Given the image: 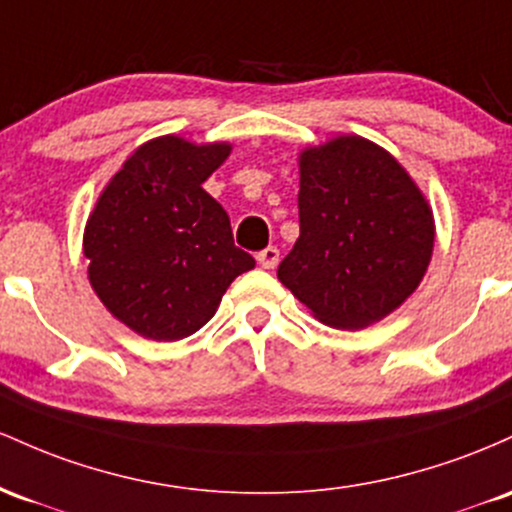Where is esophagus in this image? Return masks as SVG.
<instances>
[{
    "label": "esophagus",
    "mask_w": 512,
    "mask_h": 512,
    "mask_svg": "<svg viewBox=\"0 0 512 512\" xmlns=\"http://www.w3.org/2000/svg\"><path fill=\"white\" fill-rule=\"evenodd\" d=\"M256 258H258V266L268 268V271H271V268L278 266V261H280L278 246H266V249H263V251H258Z\"/></svg>",
    "instance_id": "esophagus-1"
}]
</instances>
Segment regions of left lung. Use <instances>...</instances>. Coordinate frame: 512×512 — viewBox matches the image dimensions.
Here are the masks:
<instances>
[{
  "mask_svg": "<svg viewBox=\"0 0 512 512\" xmlns=\"http://www.w3.org/2000/svg\"><path fill=\"white\" fill-rule=\"evenodd\" d=\"M300 239L278 278L333 329H365L416 290L433 212L389 152L355 135L300 157Z\"/></svg>",
  "mask_w": 512,
  "mask_h": 512,
  "instance_id": "1",
  "label": "left lung"
}]
</instances>
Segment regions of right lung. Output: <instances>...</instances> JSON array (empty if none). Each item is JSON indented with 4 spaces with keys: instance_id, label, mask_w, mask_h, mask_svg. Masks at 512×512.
<instances>
[{
    "instance_id": "right-lung-1",
    "label": "right lung",
    "mask_w": 512,
    "mask_h": 512,
    "mask_svg": "<svg viewBox=\"0 0 512 512\" xmlns=\"http://www.w3.org/2000/svg\"><path fill=\"white\" fill-rule=\"evenodd\" d=\"M229 145H191L166 135L147 142L113 176L84 232L89 280L132 331L179 341L203 329L229 283L256 266L234 246L225 208L203 181Z\"/></svg>"
}]
</instances>
